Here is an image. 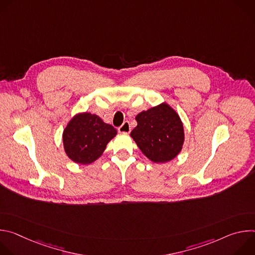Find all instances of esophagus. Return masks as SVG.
I'll return each instance as SVG.
<instances>
[{"mask_svg": "<svg viewBox=\"0 0 255 255\" xmlns=\"http://www.w3.org/2000/svg\"><path fill=\"white\" fill-rule=\"evenodd\" d=\"M118 131L120 133H129L131 131V127H130V124L129 122H124L119 128H118Z\"/></svg>", "mask_w": 255, "mask_h": 255, "instance_id": "34e87169", "label": "esophagus"}]
</instances>
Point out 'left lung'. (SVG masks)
Returning a JSON list of instances; mask_svg holds the SVG:
<instances>
[{
  "label": "left lung",
  "instance_id": "8db88e82",
  "mask_svg": "<svg viewBox=\"0 0 255 255\" xmlns=\"http://www.w3.org/2000/svg\"><path fill=\"white\" fill-rule=\"evenodd\" d=\"M131 137L142 153L155 163L172 160L185 141L184 125L178 114L166 103L142 111Z\"/></svg>",
  "mask_w": 255,
  "mask_h": 255
}]
</instances>
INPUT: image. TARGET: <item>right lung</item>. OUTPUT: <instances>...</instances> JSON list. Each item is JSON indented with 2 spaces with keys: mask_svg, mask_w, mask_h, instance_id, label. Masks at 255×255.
Wrapping results in <instances>:
<instances>
[{
  "mask_svg": "<svg viewBox=\"0 0 255 255\" xmlns=\"http://www.w3.org/2000/svg\"><path fill=\"white\" fill-rule=\"evenodd\" d=\"M117 130L105 123L99 116L79 113L71 118L62 133L66 155L76 163L90 164L97 160Z\"/></svg>",
  "mask_w": 255,
  "mask_h": 255,
  "instance_id": "right-lung-1",
  "label": "right lung"
}]
</instances>
